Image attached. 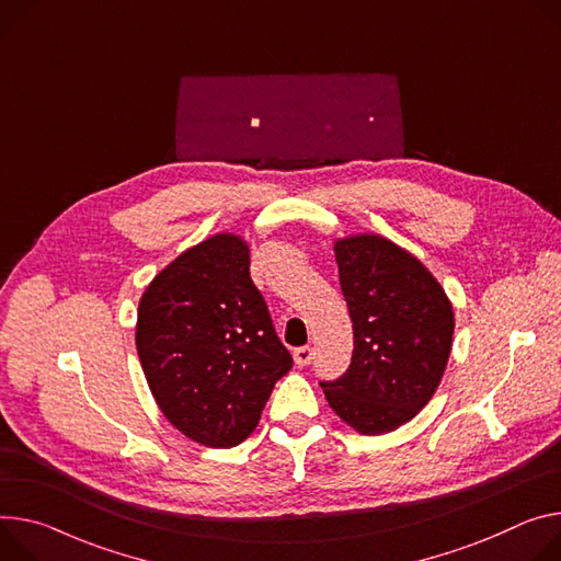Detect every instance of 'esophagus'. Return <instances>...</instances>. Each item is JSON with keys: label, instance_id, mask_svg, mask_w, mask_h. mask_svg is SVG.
<instances>
[{"label": "esophagus", "instance_id": "34e87169", "mask_svg": "<svg viewBox=\"0 0 561 561\" xmlns=\"http://www.w3.org/2000/svg\"><path fill=\"white\" fill-rule=\"evenodd\" d=\"M293 358H295V363H297L299 367H307V365H311L313 358H316V348H313V346H299V348L293 351Z\"/></svg>", "mask_w": 561, "mask_h": 561}]
</instances>
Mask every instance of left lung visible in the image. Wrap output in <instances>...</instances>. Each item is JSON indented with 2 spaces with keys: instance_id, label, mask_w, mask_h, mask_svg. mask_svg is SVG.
<instances>
[{
  "instance_id": "8db88e82",
  "label": "left lung",
  "mask_w": 561,
  "mask_h": 561,
  "mask_svg": "<svg viewBox=\"0 0 561 561\" xmlns=\"http://www.w3.org/2000/svg\"><path fill=\"white\" fill-rule=\"evenodd\" d=\"M335 262L353 322V355L340 378L320 387L353 430L393 432L423 410L443 378L451 304L416 257L378 234L337 241Z\"/></svg>"
}]
</instances>
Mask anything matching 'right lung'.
<instances>
[{
    "label": "right lung",
    "mask_w": 561,
    "mask_h": 561,
    "mask_svg": "<svg viewBox=\"0 0 561 561\" xmlns=\"http://www.w3.org/2000/svg\"><path fill=\"white\" fill-rule=\"evenodd\" d=\"M136 348L165 419L206 447L248 438L293 367L234 234L185 250L147 286Z\"/></svg>",
    "instance_id": "obj_1"
}]
</instances>
